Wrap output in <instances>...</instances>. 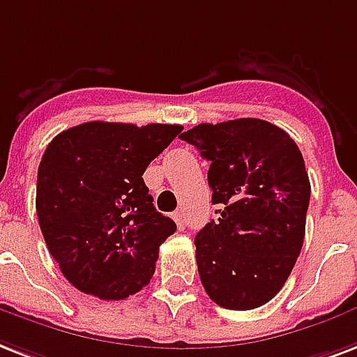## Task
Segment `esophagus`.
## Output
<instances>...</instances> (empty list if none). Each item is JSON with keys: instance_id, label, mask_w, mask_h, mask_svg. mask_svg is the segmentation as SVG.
<instances>
[{"instance_id": "obj_1", "label": "esophagus", "mask_w": 357, "mask_h": 357, "mask_svg": "<svg viewBox=\"0 0 357 357\" xmlns=\"http://www.w3.org/2000/svg\"><path fill=\"white\" fill-rule=\"evenodd\" d=\"M172 217H174V221H176V225H178L179 230H183V228H185V215L181 213V211H176Z\"/></svg>"}]
</instances>
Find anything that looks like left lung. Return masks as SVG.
<instances>
[{
	"label": "left lung",
	"mask_w": 357,
	"mask_h": 357,
	"mask_svg": "<svg viewBox=\"0 0 357 357\" xmlns=\"http://www.w3.org/2000/svg\"><path fill=\"white\" fill-rule=\"evenodd\" d=\"M208 159L217 219L197 234L200 281L217 305L268 303L301 251L311 183L288 132L257 118L200 123L179 136Z\"/></svg>",
	"instance_id": "1"
}]
</instances>
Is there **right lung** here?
I'll use <instances>...</instances> for the list:
<instances>
[{
    "label": "right lung",
    "instance_id": "1",
    "mask_svg": "<svg viewBox=\"0 0 357 357\" xmlns=\"http://www.w3.org/2000/svg\"><path fill=\"white\" fill-rule=\"evenodd\" d=\"M181 125L88 121L59 132L37 174V217L65 279L99 299L140 292L176 222L159 213L144 172Z\"/></svg>",
    "mask_w": 357,
    "mask_h": 357
}]
</instances>
